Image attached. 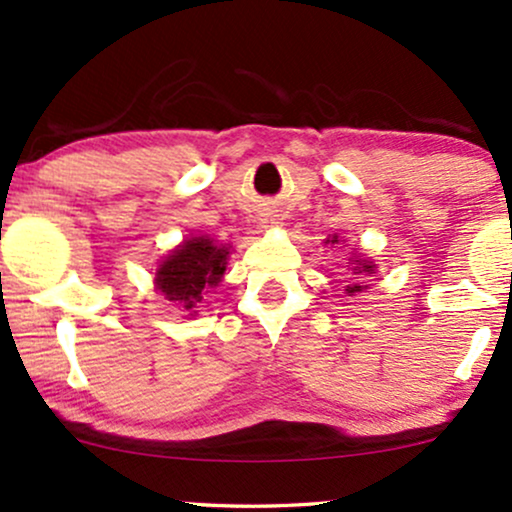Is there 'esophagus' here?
Masks as SVG:
<instances>
[{
  "mask_svg": "<svg viewBox=\"0 0 512 512\" xmlns=\"http://www.w3.org/2000/svg\"><path fill=\"white\" fill-rule=\"evenodd\" d=\"M262 224H264V226H269V224H276V221H274V219H264Z\"/></svg>",
  "mask_w": 512,
  "mask_h": 512,
  "instance_id": "obj_1",
  "label": "esophagus"
}]
</instances>
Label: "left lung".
<instances>
[{
	"mask_svg": "<svg viewBox=\"0 0 512 512\" xmlns=\"http://www.w3.org/2000/svg\"><path fill=\"white\" fill-rule=\"evenodd\" d=\"M331 243H336V236H334V240H331ZM355 262L360 264V260H355ZM372 272H374L372 264H367V262H362L360 267H355V274H372ZM346 291H348V293H360L362 286H360V283H355V286H348Z\"/></svg>",
	"mask_w": 512,
	"mask_h": 512,
	"instance_id": "obj_1",
	"label": "left lung"
}]
</instances>
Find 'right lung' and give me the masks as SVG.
Returning <instances> with one entry per match:
<instances>
[{"mask_svg":"<svg viewBox=\"0 0 512 512\" xmlns=\"http://www.w3.org/2000/svg\"><path fill=\"white\" fill-rule=\"evenodd\" d=\"M229 248L217 245L205 236L190 238L171 252L157 269V288L166 300H174L183 310L195 312L205 298L207 288H214L226 272Z\"/></svg>","mask_w":512,"mask_h":512,"instance_id":"right-lung-1","label":"right lung"}]
</instances>
